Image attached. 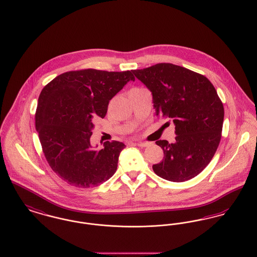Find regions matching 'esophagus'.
Instances as JSON below:
<instances>
[{"label": "esophagus", "mask_w": 257, "mask_h": 257, "mask_svg": "<svg viewBox=\"0 0 257 257\" xmlns=\"http://www.w3.org/2000/svg\"><path fill=\"white\" fill-rule=\"evenodd\" d=\"M132 144L137 145L138 147H147L149 145L148 142H137V143H132Z\"/></svg>", "instance_id": "esophagus-1"}]
</instances>
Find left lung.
Instances as JSON below:
<instances>
[{"label":"left lung","mask_w":257,"mask_h":257,"mask_svg":"<svg viewBox=\"0 0 257 257\" xmlns=\"http://www.w3.org/2000/svg\"><path fill=\"white\" fill-rule=\"evenodd\" d=\"M133 72L152 92L156 115L175 124L174 143L156 141L164 157L154 172L177 183L194 178L212 161L221 138L224 109L215 87L202 74L168 63Z\"/></svg>","instance_id":"left-lung-1"}]
</instances>
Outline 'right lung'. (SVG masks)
Wrapping results in <instances>:
<instances>
[{
    "label": "right lung",
    "mask_w": 257,
    "mask_h": 257,
    "mask_svg": "<svg viewBox=\"0 0 257 257\" xmlns=\"http://www.w3.org/2000/svg\"><path fill=\"white\" fill-rule=\"evenodd\" d=\"M130 80H135L130 70L88 68L62 73L42 89L36 130L49 166L68 185L94 188L116 172L125 145L106 141L95 150L90 138L93 120L105 117L109 100Z\"/></svg>",
    "instance_id": "1"
}]
</instances>
